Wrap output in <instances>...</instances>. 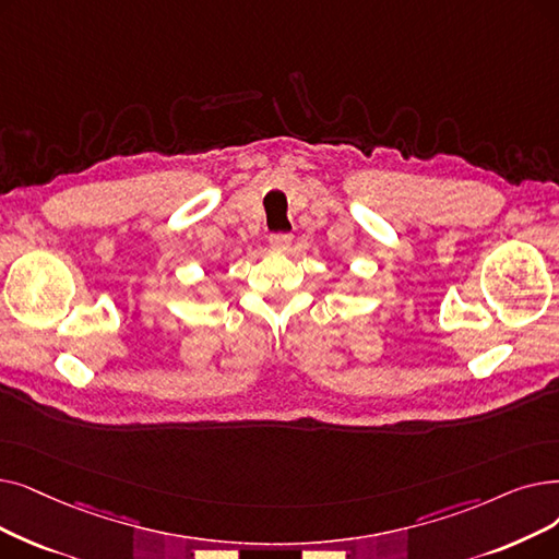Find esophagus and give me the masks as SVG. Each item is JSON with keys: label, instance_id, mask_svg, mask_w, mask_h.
Instances as JSON below:
<instances>
[{"label": "esophagus", "instance_id": "esophagus-1", "mask_svg": "<svg viewBox=\"0 0 559 559\" xmlns=\"http://www.w3.org/2000/svg\"><path fill=\"white\" fill-rule=\"evenodd\" d=\"M270 245H272V249H276V251H285L289 245H293V235H287V233H274V235H270Z\"/></svg>", "mask_w": 559, "mask_h": 559}]
</instances>
